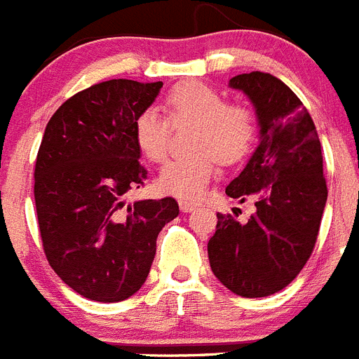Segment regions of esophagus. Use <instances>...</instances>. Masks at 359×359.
I'll return each mask as SVG.
<instances>
[{
    "mask_svg": "<svg viewBox=\"0 0 359 359\" xmlns=\"http://www.w3.org/2000/svg\"><path fill=\"white\" fill-rule=\"evenodd\" d=\"M179 205H180V211H182V213H191V211L197 208V204H195V202H188V201H180Z\"/></svg>",
    "mask_w": 359,
    "mask_h": 359,
    "instance_id": "esophagus-1",
    "label": "esophagus"
}]
</instances>
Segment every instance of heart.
<instances>
[{"label":"heart","mask_w":359,"mask_h":359,"mask_svg":"<svg viewBox=\"0 0 359 359\" xmlns=\"http://www.w3.org/2000/svg\"><path fill=\"white\" fill-rule=\"evenodd\" d=\"M166 110L173 123L193 121L191 146L198 151L173 157L158 173V188L182 201H201L222 162L240 161L257 135L253 114L229 104L218 90L197 81L177 85L168 93ZM168 121L157 108H144L133 119V141L142 157L161 162L168 151Z\"/></svg>","instance_id":"obj_1"}]
</instances>
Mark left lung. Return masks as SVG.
<instances>
[{"label":"left lung","instance_id":"obj_1","mask_svg":"<svg viewBox=\"0 0 359 359\" xmlns=\"http://www.w3.org/2000/svg\"><path fill=\"white\" fill-rule=\"evenodd\" d=\"M227 85L253 104L258 146L226 195L240 204L253 197L257 211L245 224L217 213L208 257L229 291L262 298L289 285L313 253L327 202L322 144L309 111L285 83L251 72Z\"/></svg>","mask_w":359,"mask_h":359}]
</instances>
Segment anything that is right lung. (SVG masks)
<instances>
[{"label":"right lung","instance_id":"right-lung-1","mask_svg":"<svg viewBox=\"0 0 359 359\" xmlns=\"http://www.w3.org/2000/svg\"><path fill=\"white\" fill-rule=\"evenodd\" d=\"M161 88L162 81H104L63 102L45 128L34 173L43 248L59 278L88 300L135 294L158 233L179 215L171 197L126 201L146 179L133 119Z\"/></svg>","mask_w":359,"mask_h":359}]
</instances>
